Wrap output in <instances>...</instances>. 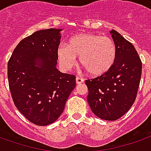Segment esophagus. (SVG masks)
I'll return each mask as SVG.
<instances>
[{"label":"esophagus","mask_w":151,"mask_h":151,"mask_svg":"<svg viewBox=\"0 0 151 151\" xmlns=\"http://www.w3.org/2000/svg\"><path fill=\"white\" fill-rule=\"evenodd\" d=\"M83 82H84V79L82 78H80V77H77L76 78V83L77 84H81Z\"/></svg>","instance_id":"esophagus-1"}]
</instances>
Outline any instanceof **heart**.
I'll list each match as a JSON object with an SVG mask.
<instances>
[{"mask_svg": "<svg viewBox=\"0 0 151 151\" xmlns=\"http://www.w3.org/2000/svg\"><path fill=\"white\" fill-rule=\"evenodd\" d=\"M116 45L109 37L94 33H80L70 39L68 45H61L58 57L61 67L69 71L79 61L88 73L99 76L106 73L114 63Z\"/></svg>", "mask_w": 151, "mask_h": 151, "instance_id": "obj_1", "label": "heart"}]
</instances>
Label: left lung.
Wrapping results in <instances>:
<instances>
[{
  "label": "left lung",
  "mask_w": 151,
  "mask_h": 151,
  "mask_svg": "<svg viewBox=\"0 0 151 151\" xmlns=\"http://www.w3.org/2000/svg\"><path fill=\"white\" fill-rule=\"evenodd\" d=\"M116 45L114 63L106 73L86 80L87 101L97 117L114 121L132 106L142 75V61L135 48L116 30L110 31Z\"/></svg>",
  "instance_id": "obj_1"
}]
</instances>
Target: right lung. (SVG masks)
<instances>
[{
    "label": "right lung",
    "instance_id": "1",
    "mask_svg": "<svg viewBox=\"0 0 151 151\" xmlns=\"http://www.w3.org/2000/svg\"><path fill=\"white\" fill-rule=\"evenodd\" d=\"M61 31L48 29L33 33L19 42L8 62L14 105L37 126L50 125L60 117L76 86L75 76L56 68Z\"/></svg>",
    "mask_w": 151,
    "mask_h": 151
}]
</instances>
